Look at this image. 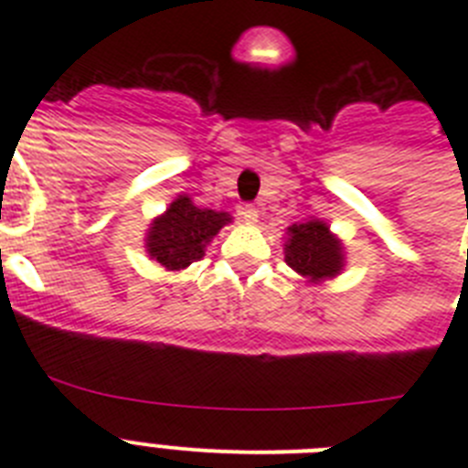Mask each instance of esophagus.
<instances>
[{
  "instance_id": "34e87169",
  "label": "esophagus",
  "mask_w": 468,
  "mask_h": 468,
  "mask_svg": "<svg viewBox=\"0 0 468 468\" xmlns=\"http://www.w3.org/2000/svg\"><path fill=\"white\" fill-rule=\"evenodd\" d=\"M239 215H241L243 222H246V225H258L260 210L255 208V206H243V208L239 210Z\"/></svg>"
}]
</instances>
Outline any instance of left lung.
<instances>
[{"mask_svg": "<svg viewBox=\"0 0 468 468\" xmlns=\"http://www.w3.org/2000/svg\"><path fill=\"white\" fill-rule=\"evenodd\" d=\"M283 253L288 267L312 285L340 276L346 264L342 239L330 231L328 222L318 218L288 227Z\"/></svg>", "mask_w": 468, "mask_h": 468, "instance_id": "left-lung-1", "label": "left lung"}]
</instances>
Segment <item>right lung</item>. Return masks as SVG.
Wrapping results in <instances>:
<instances>
[{
    "label": "right lung",
    "mask_w": 468,
    "mask_h": 468,
    "mask_svg": "<svg viewBox=\"0 0 468 468\" xmlns=\"http://www.w3.org/2000/svg\"><path fill=\"white\" fill-rule=\"evenodd\" d=\"M229 222L231 215L225 210L201 208L189 194H177L171 206L150 222L144 250L168 271H183L204 258L206 246Z\"/></svg>",
    "instance_id": "right-lung-1"
}]
</instances>
